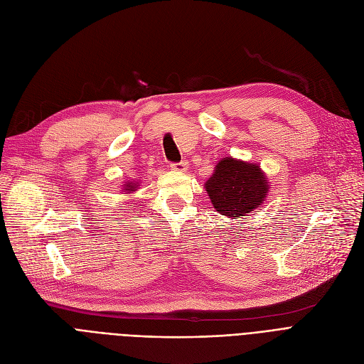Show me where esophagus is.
<instances>
[{
  "label": "esophagus",
  "instance_id": "1",
  "mask_svg": "<svg viewBox=\"0 0 364 364\" xmlns=\"http://www.w3.org/2000/svg\"><path fill=\"white\" fill-rule=\"evenodd\" d=\"M171 168L174 169V171H177V172H186L188 169V162L183 161V162H178V164H172Z\"/></svg>",
  "mask_w": 364,
  "mask_h": 364
}]
</instances>
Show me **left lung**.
Segmentation results:
<instances>
[{"instance_id": "left-lung-1", "label": "left lung", "mask_w": 364, "mask_h": 364, "mask_svg": "<svg viewBox=\"0 0 364 364\" xmlns=\"http://www.w3.org/2000/svg\"><path fill=\"white\" fill-rule=\"evenodd\" d=\"M215 211L237 220L251 215L264 203L270 184L258 164L225 156L203 184Z\"/></svg>"}]
</instances>
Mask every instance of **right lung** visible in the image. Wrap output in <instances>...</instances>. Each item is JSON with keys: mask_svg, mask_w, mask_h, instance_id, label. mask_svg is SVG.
Instances as JSON below:
<instances>
[{"mask_svg": "<svg viewBox=\"0 0 364 364\" xmlns=\"http://www.w3.org/2000/svg\"><path fill=\"white\" fill-rule=\"evenodd\" d=\"M139 186H140V181H136V180H132V181H125V183L122 184V190H121V192H124L125 195L136 193V192H137V188H139Z\"/></svg>", "mask_w": 364, "mask_h": 364, "instance_id": "1", "label": "right lung"}]
</instances>
